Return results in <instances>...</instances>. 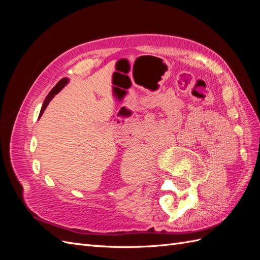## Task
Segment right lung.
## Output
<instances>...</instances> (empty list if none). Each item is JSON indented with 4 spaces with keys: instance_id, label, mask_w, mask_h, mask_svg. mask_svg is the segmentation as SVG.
<instances>
[{
    "instance_id": "1",
    "label": "right lung",
    "mask_w": 260,
    "mask_h": 260,
    "mask_svg": "<svg viewBox=\"0 0 260 260\" xmlns=\"http://www.w3.org/2000/svg\"><path fill=\"white\" fill-rule=\"evenodd\" d=\"M67 82H68V79H67V78H62V79L60 80V81L58 82V84L56 85V87H53V89H52L50 92H49V95H48L47 98L45 99V103H43V105H42V108H41V112H40V115H39V117H41L43 112H45L47 106H48V104L50 103V101L54 97V95H57V93L62 89V87H63L66 84H67Z\"/></svg>"
}]
</instances>
